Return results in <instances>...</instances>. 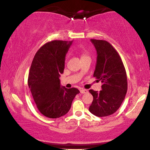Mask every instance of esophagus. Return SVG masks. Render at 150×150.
Returning a JSON list of instances; mask_svg holds the SVG:
<instances>
[{"label":"esophagus","instance_id":"34e87169","mask_svg":"<svg viewBox=\"0 0 150 150\" xmlns=\"http://www.w3.org/2000/svg\"><path fill=\"white\" fill-rule=\"evenodd\" d=\"M80 91H81V93H87L88 92L87 89H80Z\"/></svg>","mask_w":150,"mask_h":150}]
</instances>
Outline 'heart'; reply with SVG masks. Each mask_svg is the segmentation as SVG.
Instances as JSON below:
<instances>
[{
  "label": "heart",
  "mask_w": 150,
  "mask_h": 150,
  "mask_svg": "<svg viewBox=\"0 0 150 150\" xmlns=\"http://www.w3.org/2000/svg\"><path fill=\"white\" fill-rule=\"evenodd\" d=\"M87 55L86 54L85 52H83V53H82V57H87Z\"/></svg>",
  "instance_id": "b5f03b06"
}]
</instances>
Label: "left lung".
<instances>
[{
	"label": "left lung",
	"instance_id": "left-lung-1",
	"mask_svg": "<svg viewBox=\"0 0 150 150\" xmlns=\"http://www.w3.org/2000/svg\"><path fill=\"white\" fill-rule=\"evenodd\" d=\"M97 51V62L93 76L102 83L100 91L90 89L93 102L89 111L94 115L106 117L120 107L128 89L127 75L122 59L110 43L91 39Z\"/></svg>",
	"mask_w": 150,
	"mask_h": 150
}]
</instances>
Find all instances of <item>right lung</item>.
<instances>
[{"label": "right lung", "instance_id": "1", "mask_svg": "<svg viewBox=\"0 0 150 150\" xmlns=\"http://www.w3.org/2000/svg\"><path fill=\"white\" fill-rule=\"evenodd\" d=\"M71 41L53 40L41 47L35 55L28 74V85L37 108L43 115L59 118L67 113L76 88L61 87L59 76L63 73L66 53Z\"/></svg>", "mask_w": 150, "mask_h": 150}]
</instances>
